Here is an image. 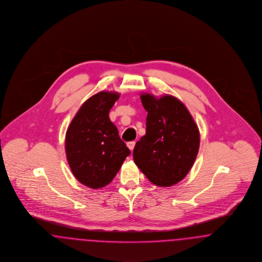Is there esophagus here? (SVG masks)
Segmentation results:
<instances>
[{"mask_svg":"<svg viewBox=\"0 0 262 262\" xmlns=\"http://www.w3.org/2000/svg\"><path fill=\"white\" fill-rule=\"evenodd\" d=\"M135 144H136L135 141H131V142H128V143H127V147L129 148L130 151H133V149H134V147H135Z\"/></svg>","mask_w":262,"mask_h":262,"instance_id":"obj_1","label":"esophagus"}]
</instances>
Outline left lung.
<instances>
[{
	"label": "left lung",
	"instance_id": "1",
	"mask_svg": "<svg viewBox=\"0 0 262 262\" xmlns=\"http://www.w3.org/2000/svg\"><path fill=\"white\" fill-rule=\"evenodd\" d=\"M148 112L146 134L133 151L134 162L148 179L168 187L184 179L197 157L200 134L185 105L172 96L142 94Z\"/></svg>",
	"mask_w": 262,
	"mask_h": 262
}]
</instances>
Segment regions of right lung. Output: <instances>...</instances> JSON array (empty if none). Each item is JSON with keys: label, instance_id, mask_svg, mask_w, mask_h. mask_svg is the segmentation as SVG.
<instances>
[{"label": "right lung", "instance_id": "right-lung-1", "mask_svg": "<svg viewBox=\"0 0 262 262\" xmlns=\"http://www.w3.org/2000/svg\"><path fill=\"white\" fill-rule=\"evenodd\" d=\"M118 98V93H97L83 102L67 129L70 168L82 184L93 189L111 183L130 155L108 116Z\"/></svg>", "mask_w": 262, "mask_h": 262}]
</instances>
